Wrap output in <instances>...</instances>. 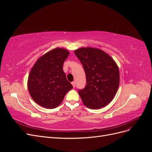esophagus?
I'll return each instance as SVG.
<instances>
[{"mask_svg":"<svg viewBox=\"0 0 152 152\" xmlns=\"http://www.w3.org/2000/svg\"><path fill=\"white\" fill-rule=\"evenodd\" d=\"M72 86H73V87H75V82H72Z\"/></svg>","mask_w":152,"mask_h":152,"instance_id":"34e87169","label":"esophagus"}]
</instances>
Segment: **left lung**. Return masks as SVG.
Instances as JSON below:
<instances>
[{
	"instance_id": "obj_1",
	"label": "left lung",
	"mask_w": 152,
	"mask_h": 152,
	"mask_svg": "<svg viewBox=\"0 0 152 152\" xmlns=\"http://www.w3.org/2000/svg\"><path fill=\"white\" fill-rule=\"evenodd\" d=\"M84 67L86 85L78 91L83 103L91 109H99L112 102L119 86L118 66L107 53L97 48H81L75 50Z\"/></svg>"
}]
</instances>
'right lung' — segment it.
I'll return each mask as SVG.
<instances>
[{
  "mask_svg": "<svg viewBox=\"0 0 152 152\" xmlns=\"http://www.w3.org/2000/svg\"><path fill=\"white\" fill-rule=\"evenodd\" d=\"M68 50L56 48L39 58L30 72L28 89L31 97L40 106L53 109L63 102L73 88L63 70Z\"/></svg>",
  "mask_w": 152,
  "mask_h": 152,
  "instance_id": "right-lung-1",
  "label": "right lung"
}]
</instances>
